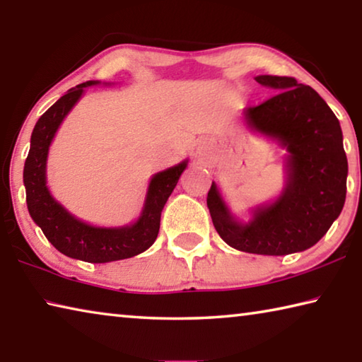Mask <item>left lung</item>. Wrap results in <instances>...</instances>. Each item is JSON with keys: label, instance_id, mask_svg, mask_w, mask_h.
I'll list each match as a JSON object with an SVG mask.
<instances>
[{"label": "left lung", "instance_id": "8db88e82", "mask_svg": "<svg viewBox=\"0 0 362 362\" xmlns=\"http://www.w3.org/2000/svg\"><path fill=\"white\" fill-rule=\"evenodd\" d=\"M255 81L278 94L247 107L244 116L289 153L286 188L274 203L257 207L249 223L231 216L214 182L207 207L231 247L260 255L302 252L326 235L345 204L348 161L340 122L322 97L296 78L260 75Z\"/></svg>", "mask_w": 362, "mask_h": 362}]
</instances>
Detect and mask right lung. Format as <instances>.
I'll return each mask as SVG.
<instances>
[{"label": "right lung", "instance_id": "right-lung-1", "mask_svg": "<svg viewBox=\"0 0 362 362\" xmlns=\"http://www.w3.org/2000/svg\"><path fill=\"white\" fill-rule=\"evenodd\" d=\"M94 84L97 81H86L70 89L36 122L23 168V183L30 216L59 252L89 263H107L142 254L155 243L163 207L188 161L151 177L144 211L136 223L119 228H100L73 217L52 198L46 187L47 151L60 122L83 95L84 88Z\"/></svg>", "mask_w": 362, "mask_h": 362}]
</instances>
